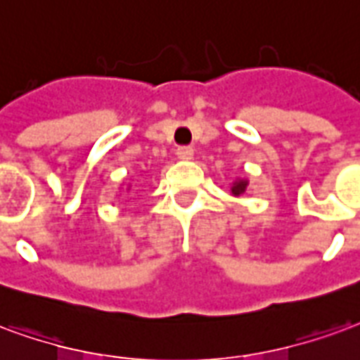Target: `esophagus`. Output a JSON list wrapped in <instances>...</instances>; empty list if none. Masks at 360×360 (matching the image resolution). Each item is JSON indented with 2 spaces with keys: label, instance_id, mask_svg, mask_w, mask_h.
Wrapping results in <instances>:
<instances>
[{
  "label": "esophagus",
  "instance_id": "1",
  "mask_svg": "<svg viewBox=\"0 0 360 360\" xmlns=\"http://www.w3.org/2000/svg\"><path fill=\"white\" fill-rule=\"evenodd\" d=\"M176 155L178 159H182V161H190V159H193V148H190V146H182V148L176 149Z\"/></svg>",
  "mask_w": 360,
  "mask_h": 360
}]
</instances>
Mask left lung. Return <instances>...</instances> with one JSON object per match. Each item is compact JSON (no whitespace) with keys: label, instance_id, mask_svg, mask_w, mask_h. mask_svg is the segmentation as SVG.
Listing matches in <instances>:
<instances>
[{"label":"left lung","instance_id":"left-lung-1","mask_svg":"<svg viewBox=\"0 0 360 360\" xmlns=\"http://www.w3.org/2000/svg\"><path fill=\"white\" fill-rule=\"evenodd\" d=\"M248 180H236L234 184H232V193L234 195H241L243 191H245V188H248Z\"/></svg>","mask_w":360,"mask_h":360}]
</instances>
